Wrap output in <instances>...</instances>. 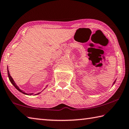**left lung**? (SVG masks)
I'll use <instances>...</instances> for the list:
<instances>
[{"label":"left lung","mask_w":129,"mask_h":129,"mask_svg":"<svg viewBox=\"0 0 129 129\" xmlns=\"http://www.w3.org/2000/svg\"><path fill=\"white\" fill-rule=\"evenodd\" d=\"M116 80H115V81H114V82L113 83V85H112V86H113V85H114V83H115V82H116Z\"/></svg>","instance_id":"left-lung-1"}]
</instances>
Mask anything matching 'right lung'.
I'll return each mask as SVG.
<instances>
[{"instance_id": "1", "label": "right lung", "mask_w": 129, "mask_h": 129, "mask_svg": "<svg viewBox=\"0 0 129 129\" xmlns=\"http://www.w3.org/2000/svg\"><path fill=\"white\" fill-rule=\"evenodd\" d=\"M7 72H8V78H9V81H10V82H11V83L12 84V85L15 86V87L17 89V90H18V91H19L20 92H21V93H24V94H25V95H32L33 94H34V93H26V92H25V91H24V90H21V89L19 88V87H18V86L16 85V83H15V82L14 81V80H13V79L12 78V77L11 76V75H10V74H9V70H8V67H7ZM44 88V89H45ZM41 92H39V93H37V94H34V95H38V94H39V93H40Z\"/></svg>"}]
</instances>
